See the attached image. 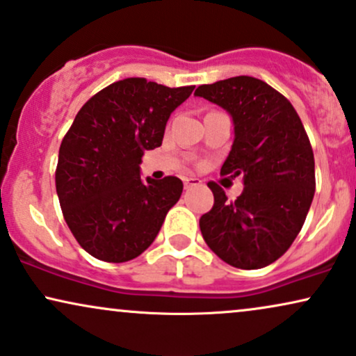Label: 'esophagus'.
<instances>
[{"mask_svg":"<svg viewBox=\"0 0 356 356\" xmlns=\"http://www.w3.org/2000/svg\"><path fill=\"white\" fill-rule=\"evenodd\" d=\"M183 183H185L186 190H190V188L200 186L201 185V179L200 178H195V177H188V178L183 179Z\"/></svg>","mask_w":356,"mask_h":356,"instance_id":"obj_1","label":"esophagus"}]
</instances>
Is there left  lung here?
<instances>
[{"label":"left lung","mask_w":356,"mask_h":356,"mask_svg":"<svg viewBox=\"0 0 356 356\" xmlns=\"http://www.w3.org/2000/svg\"><path fill=\"white\" fill-rule=\"evenodd\" d=\"M196 97L229 113L234 142L221 175L243 178L234 201L208 183L211 211L200 219L201 234L219 259L238 269H261L291 248L312 204L315 161L292 104L256 77L238 76L200 86Z\"/></svg>","instance_id":"1"}]
</instances>
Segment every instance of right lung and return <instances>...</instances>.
Here are the masks:
<instances>
[{
    "label": "right lung",
    "mask_w": 356,
    "mask_h": 356,
    "mask_svg": "<svg viewBox=\"0 0 356 356\" xmlns=\"http://www.w3.org/2000/svg\"><path fill=\"white\" fill-rule=\"evenodd\" d=\"M195 87L170 89L130 77L87 100L60 143L56 191L69 229L105 262L138 257L179 200L177 177L143 181L145 150L163 142L171 112Z\"/></svg>",
    "instance_id": "obj_1"
}]
</instances>
